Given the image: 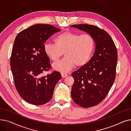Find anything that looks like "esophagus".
Returning <instances> with one entry per match:
<instances>
[{
  "label": "esophagus",
  "mask_w": 131,
  "mask_h": 131,
  "mask_svg": "<svg viewBox=\"0 0 131 131\" xmlns=\"http://www.w3.org/2000/svg\"><path fill=\"white\" fill-rule=\"evenodd\" d=\"M61 77L62 78H65L67 76V74L65 73H61Z\"/></svg>",
  "instance_id": "1"
}]
</instances>
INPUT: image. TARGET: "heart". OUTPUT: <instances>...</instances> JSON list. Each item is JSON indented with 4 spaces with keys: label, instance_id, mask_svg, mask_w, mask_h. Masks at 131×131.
<instances>
[{
    "label": "heart",
    "instance_id": "obj_1",
    "mask_svg": "<svg viewBox=\"0 0 131 131\" xmlns=\"http://www.w3.org/2000/svg\"><path fill=\"white\" fill-rule=\"evenodd\" d=\"M56 43L47 42L44 51L53 61H58L64 52L65 57L60 61L52 64L55 70L67 72L77 65L83 67L91 59L95 49V41L90 34H81L71 31L61 33L55 39Z\"/></svg>",
    "mask_w": 131,
    "mask_h": 131
}]
</instances>
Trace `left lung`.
Instances as JSON below:
<instances>
[{
    "mask_svg": "<svg viewBox=\"0 0 131 131\" xmlns=\"http://www.w3.org/2000/svg\"><path fill=\"white\" fill-rule=\"evenodd\" d=\"M71 27L86 32L95 41V51L90 61L72 74L73 101L81 107L89 108L99 104L111 89L116 77L117 51L111 37L99 27L89 24Z\"/></svg>",
    "mask_w": 131,
    "mask_h": 131,
    "instance_id": "left-lung-1",
    "label": "left lung"
}]
</instances>
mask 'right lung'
I'll use <instances>...</instances> for the list:
<instances>
[{
    "label": "right lung",
    "instance_id": "obj_1",
    "mask_svg": "<svg viewBox=\"0 0 131 131\" xmlns=\"http://www.w3.org/2000/svg\"><path fill=\"white\" fill-rule=\"evenodd\" d=\"M59 31V29L51 25L38 24L20 32L15 39L10 57L11 70L16 90L30 104L41 105L49 101L61 79L60 73L56 71L42 75L51 67L44 51V43Z\"/></svg>",
    "mask_w": 131,
    "mask_h": 131
}]
</instances>
